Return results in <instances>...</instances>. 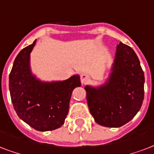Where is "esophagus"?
Segmentation results:
<instances>
[{
  "label": "esophagus",
  "mask_w": 154,
  "mask_h": 154,
  "mask_svg": "<svg viewBox=\"0 0 154 154\" xmlns=\"http://www.w3.org/2000/svg\"><path fill=\"white\" fill-rule=\"evenodd\" d=\"M88 81H89V76L87 74H85V73H82L81 75V82H82V84H85Z\"/></svg>",
  "instance_id": "obj_1"
}]
</instances>
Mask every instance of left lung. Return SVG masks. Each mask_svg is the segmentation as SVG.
I'll return each instance as SVG.
<instances>
[{"instance_id": "1", "label": "left lung", "mask_w": 154, "mask_h": 154, "mask_svg": "<svg viewBox=\"0 0 154 154\" xmlns=\"http://www.w3.org/2000/svg\"><path fill=\"white\" fill-rule=\"evenodd\" d=\"M145 76L132 48L120 42L109 78L98 87L86 85L89 111L100 125L117 128L131 121L144 100Z\"/></svg>"}]
</instances>
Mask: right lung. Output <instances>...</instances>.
<instances>
[{"label":"right lung","mask_w":154,"mask_h":154,"mask_svg":"<svg viewBox=\"0 0 154 154\" xmlns=\"http://www.w3.org/2000/svg\"><path fill=\"white\" fill-rule=\"evenodd\" d=\"M37 40L17 56L9 74V91L17 114L38 131H50L65 123L72 90L81 86L79 75L58 82H42L32 73L30 53Z\"/></svg>","instance_id":"right-lung-1"}]
</instances>
